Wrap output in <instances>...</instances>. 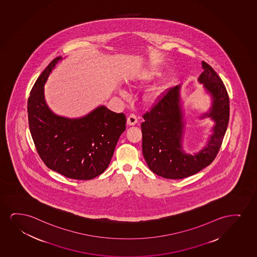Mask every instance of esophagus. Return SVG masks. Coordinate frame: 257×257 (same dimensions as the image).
<instances>
[{
    "instance_id": "esophagus-1",
    "label": "esophagus",
    "mask_w": 257,
    "mask_h": 257,
    "mask_svg": "<svg viewBox=\"0 0 257 257\" xmlns=\"http://www.w3.org/2000/svg\"><path fill=\"white\" fill-rule=\"evenodd\" d=\"M138 123V117L135 114L132 113L129 115V117H127V123L129 125H134Z\"/></svg>"
}]
</instances>
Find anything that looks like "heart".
<instances>
[{
    "instance_id": "b5f03b06",
    "label": "heart",
    "mask_w": 257,
    "mask_h": 257,
    "mask_svg": "<svg viewBox=\"0 0 257 257\" xmlns=\"http://www.w3.org/2000/svg\"><path fill=\"white\" fill-rule=\"evenodd\" d=\"M157 75H158V73L155 72V71H147V72H145V73L143 74L142 77H143L144 80H150V79L154 78ZM121 94L124 95V92L122 91ZM154 97H155V96H154V94H151L149 96H147V100L149 101V102H152V101L154 100Z\"/></svg>"
}]
</instances>
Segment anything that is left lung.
Returning a JSON list of instances; mask_svg holds the SVG:
<instances>
[{"instance_id":"left-lung-1","label":"left lung","mask_w":257,"mask_h":257,"mask_svg":"<svg viewBox=\"0 0 257 257\" xmlns=\"http://www.w3.org/2000/svg\"><path fill=\"white\" fill-rule=\"evenodd\" d=\"M199 82L212 97L210 110L201 116L215 122L207 146L194 155L182 149L185 122L180 104V85L170 88L143 115L142 152L151 171L171 180L184 179L209 166L219 153L229 120V98L223 82L213 68L202 61Z\"/></svg>"}]
</instances>
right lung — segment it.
I'll list each match as a JSON object with an SVG mask.
<instances>
[{"mask_svg": "<svg viewBox=\"0 0 257 257\" xmlns=\"http://www.w3.org/2000/svg\"><path fill=\"white\" fill-rule=\"evenodd\" d=\"M57 57L42 72L28 99L30 134L41 160L67 178L88 180L103 174L110 164L126 117L101 105L80 118L54 114L44 99V83Z\"/></svg>", "mask_w": 257, "mask_h": 257, "instance_id": "add662e5", "label": "right lung"}]
</instances>
